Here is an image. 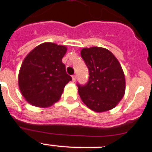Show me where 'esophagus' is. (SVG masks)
<instances>
[{
    "mask_svg": "<svg viewBox=\"0 0 152 152\" xmlns=\"http://www.w3.org/2000/svg\"><path fill=\"white\" fill-rule=\"evenodd\" d=\"M76 77H77V76H76V75H72V80H73L74 82H75V80H76Z\"/></svg>",
    "mask_w": 152,
    "mask_h": 152,
    "instance_id": "1",
    "label": "esophagus"
}]
</instances>
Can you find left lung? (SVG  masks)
I'll return each mask as SVG.
<instances>
[{
	"instance_id": "left-lung-1",
	"label": "left lung",
	"mask_w": 152,
	"mask_h": 152,
	"mask_svg": "<svg viewBox=\"0 0 152 152\" xmlns=\"http://www.w3.org/2000/svg\"><path fill=\"white\" fill-rule=\"evenodd\" d=\"M80 55L90 75L85 85L77 84L80 99L89 108L96 112L112 109L125 93L121 65L112 53L102 47L83 48Z\"/></svg>"
}]
</instances>
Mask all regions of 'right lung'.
<instances>
[{"instance_id":"1","label":"right lung","mask_w":152,"mask_h":152,"mask_svg":"<svg viewBox=\"0 0 152 152\" xmlns=\"http://www.w3.org/2000/svg\"><path fill=\"white\" fill-rule=\"evenodd\" d=\"M66 51L65 46L47 42L26 56L19 70V87L31 105L47 108L59 99L65 86L72 80L62 61Z\"/></svg>"}]
</instances>
